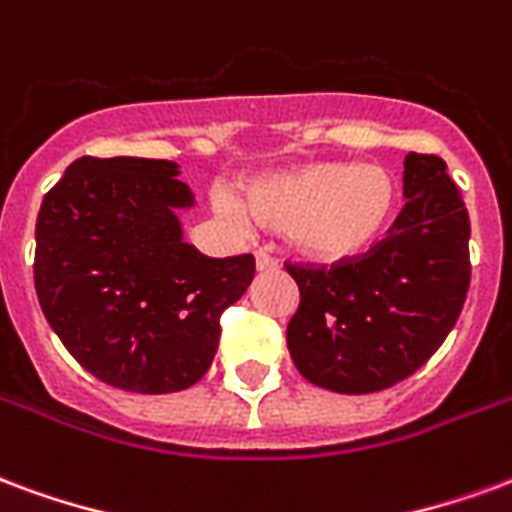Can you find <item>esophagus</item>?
<instances>
[{
  "label": "esophagus",
  "instance_id": "34e87169",
  "mask_svg": "<svg viewBox=\"0 0 512 512\" xmlns=\"http://www.w3.org/2000/svg\"><path fill=\"white\" fill-rule=\"evenodd\" d=\"M256 270H259V272H270V270H278V261L272 259L270 253L259 251V253H256Z\"/></svg>",
  "mask_w": 512,
  "mask_h": 512
}]
</instances>
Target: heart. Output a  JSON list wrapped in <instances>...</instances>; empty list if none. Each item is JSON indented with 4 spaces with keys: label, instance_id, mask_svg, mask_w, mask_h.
<instances>
[{
    "label": "heart",
    "instance_id": "b5f03b06",
    "mask_svg": "<svg viewBox=\"0 0 512 512\" xmlns=\"http://www.w3.org/2000/svg\"><path fill=\"white\" fill-rule=\"evenodd\" d=\"M401 207V182L379 163L313 160L264 171L237 190V201L218 199L215 210L242 223L289 234L305 259L343 264L363 259L393 229Z\"/></svg>",
    "mask_w": 512,
    "mask_h": 512
}]
</instances>
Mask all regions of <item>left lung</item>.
Segmentation results:
<instances>
[{"label": "left lung", "instance_id": "8db88e82", "mask_svg": "<svg viewBox=\"0 0 512 512\" xmlns=\"http://www.w3.org/2000/svg\"><path fill=\"white\" fill-rule=\"evenodd\" d=\"M406 207L365 259L286 267L300 308L286 327L294 365L343 395L387 390L442 346L469 289V215L445 160L409 152Z\"/></svg>", "mask_w": 512, "mask_h": 512}]
</instances>
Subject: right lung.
I'll return each instance as SVG.
<instances>
[{"instance_id":"obj_1","label":"right lung","mask_w":512,"mask_h":512,"mask_svg":"<svg viewBox=\"0 0 512 512\" xmlns=\"http://www.w3.org/2000/svg\"><path fill=\"white\" fill-rule=\"evenodd\" d=\"M171 160L78 158L35 226V289L51 330L100 382L188 390L210 371L220 313L253 281L251 253L210 259L182 240L193 193Z\"/></svg>"}]
</instances>
